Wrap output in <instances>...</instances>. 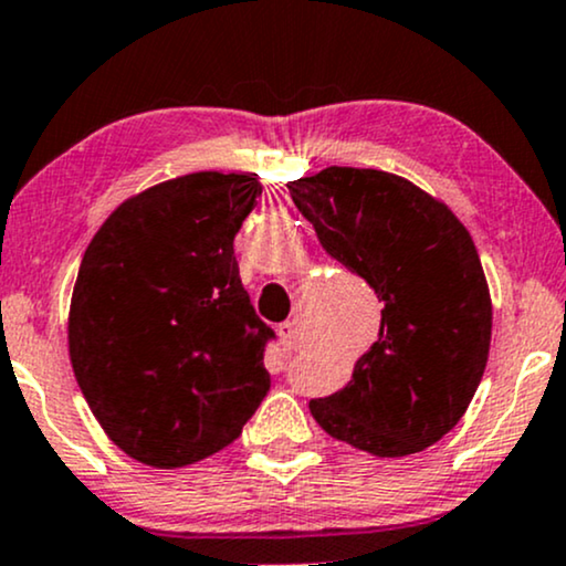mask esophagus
<instances>
[{"label":"esophagus","mask_w":566,"mask_h":566,"mask_svg":"<svg viewBox=\"0 0 566 566\" xmlns=\"http://www.w3.org/2000/svg\"><path fill=\"white\" fill-rule=\"evenodd\" d=\"M279 340H282L284 354H292V350L301 348V329H297L295 322H284L279 324Z\"/></svg>","instance_id":"obj_1"}]
</instances>
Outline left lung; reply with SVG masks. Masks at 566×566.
Returning a JSON list of instances; mask_svg holds the SVG:
<instances>
[{
    "mask_svg": "<svg viewBox=\"0 0 566 566\" xmlns=\"http://www.w3.org/2000/svg\"><path fill=\"white\" fill-rule=\"evenodd\" d=\"M329 258L382 301L378 340L346 388L311 399L329 437L405 458L458 426L482 382L492 301L469 229L394 172L327 167L287 184Z\"/></svg>",
    "mask_w": 566,
    "mask_h": 566,
    "instance_id": "obj_1",
    "label": "left lung"
}]
</instances>
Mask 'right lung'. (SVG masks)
I'll use <instances>...</instances> for the list:
<instances>
[{
	"instance_id": "obj_1",
	"label": "right lung",
	"mask_w": 566,
	"mask_h": 566,
	"mask_svg": "<svg viewBox=\"0 0 566 566\" xmlns=\"http://www.w3.org/2000/svg\"><path fill=\"white\" fill-rule=\"evenodd\" d=\"M261 193L255 175H180L122 201L84 250L71 367L106 437L138 463L210 458L269 394L263 348L274 333L233 255Z\"/></svg>"
}]
</instances>
